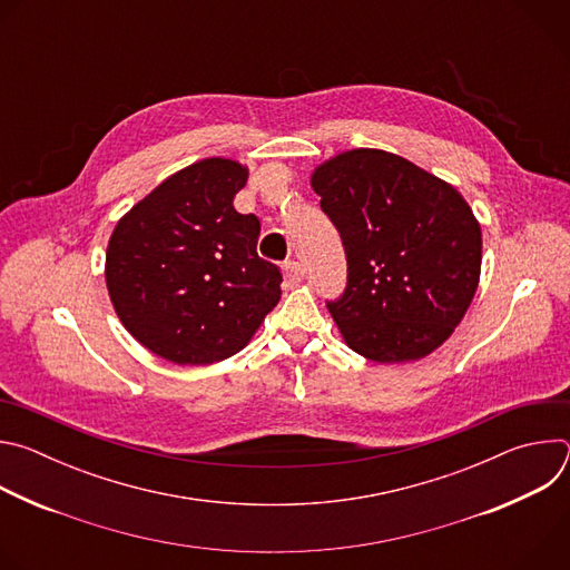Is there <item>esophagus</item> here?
Instances as JSON below:
<instances>
[{
	"label": "esophagus",
	"instance_id": "34e87169",
	"mask_svg": "<svg viewBox=\"0 0 570 570\" xmlns=\"http://www.w3.org/2000/svg\"><path fill=\"white\" fill-rule=\"evenodd\" d=\"M282 271H284V284H286L288 288L297 286V284L302 282V277H304V268H302V264H297V262H286Z\"/></svg>",
	"mask_w": 570,
	"mask_h": 570
}]
</instances>
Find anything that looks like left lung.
<instances>
[{
  "instance_id": "left-lung-1",
  "label": "left lung",
  "mask_w": 570,
  "mask_h": 570,
  "mask_svg": "<svg viewBox=\"0 0 570 570\" xmlns=\"http://www.w3.org/2000/svg\"><path fill=\"white\" fill-rule=\"evenodd\" d=\"M311 187L345 246L347 286L327 302L345 343L374 363L435 352L480 279L482 234L460 191L379 148L322 161Z\"/></svg>"
}]
</instances>
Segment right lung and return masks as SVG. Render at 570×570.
<instances>
[{"label":"right lung","mask_w":570,"mask_h":570,"mask_svg":"<svg viewBox=\"0 0 570 570\" xmlns=\"http://www.w3.org/2000/svg\"><path fill=\"white\" fill-rule=\"evenodd\" d=\"M248 169L207 157L169 176L117 223L106 284L130 336L176 365H209L250 343L282 295V273L257 255L255 214L234 196Z\"/></svg>","instance_id":"obj_1"}]
</instances>
